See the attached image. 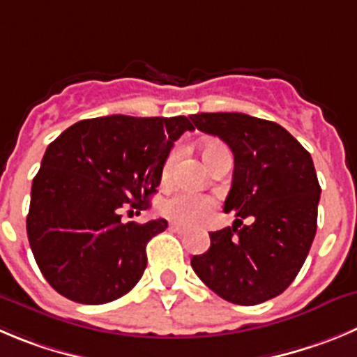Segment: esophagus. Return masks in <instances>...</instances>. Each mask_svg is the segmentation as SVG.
<instances>
[{
    "mask_svg": "<svg viewBox=\"0 0 357 357\" xmlns=\"http://www.w3.org/2000/svg\"><path fill=\"white\" fill-rule=\"evenodd\" d=\"M171 229L174 232H178V234H188V229L183 227V225H179V224H171Z\"/></svg>",
    "mask_w": 357,
    "mask_h": 357,
    "instance_id": "esophagus-1",
    "label": "esophagus"
}]
</instances>
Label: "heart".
Listing matches in <instances>:
<instances>
[{
    "label": "heart",
    "mask_w": 357,
    "mask_h": 357,
    "mask_svg": "<svg viewBox=\"0 0 357 357\" xmlns=\"http://www.w3.org/2000/svg\"><path fill=\"white\" fill-rule=\"evenodd\" d=\"M222 149L225 148L220 144V142H206V144L202 146V156H204L206 163H208L216 153L222 151ZM176 160H178V149H172V151L169 153L165 163H163V183H167L169 179H171ZM213 209H215V199L202 194H190V192H181V194L172 195V197L167 199L165 204H163V213H165L169 218L176 220V222H179V224L183 225L201 224L202 220H206L211 215Z\"/></svg>",
    "instance_id": "b5f03b06"
}]
</instances>
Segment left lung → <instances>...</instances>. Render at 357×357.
<instances>
[{"instance_id": "8db88e82", "label": "left lung", "mask_w": 357, "mask_h": 357, "mask_svg": "<svg viewBox=\"0 0 357 357\" xmlns=\"http://www.w3.org/2000/svg\"><path fill=\"white\" fill-rule=\"evenodd\" d=\"M190 119L234 155L224 211L238 216L232 227L209 232L211 246L192 257V268L234 305L276 298L298 276L317 231L321 186L312 156L284 126L268 119L241 112H201ZM248 215L252 224L243 226Z\"/></svg>"}]
</instances>
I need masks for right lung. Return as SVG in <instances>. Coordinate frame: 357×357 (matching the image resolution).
I'll use <instances>...</instances> for the list:
<instances>
[{
  "label": "right lung",
  "instance_id": "obj_1",
  "mask_svg": "<svg viewBox=\"0 0 357 357\" xmlns=\"http://www.w3.org/2000/svg\"><path fill=\"white\" fill-rule=\"evenodd\" d=\"M186 116L82 119L45 149L26 218L29 246L51 287L82 305L114 301L144 273L146 245L167 229L158 218L123 222L148 208Z\"/></svg>",
  "mask_w": 357,
  "mask_h": 357
}]
</instances>
